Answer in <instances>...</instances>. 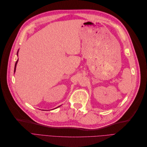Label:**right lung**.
<instances>
[{"mask_svg":"<svg viewBox=\"0 0 147 147\" xmlns=\"http://www.w3.org/2000/svg\"><path fill=\"white\" fill-rule=\"evenodd\" d=\"M18 52H17V55H18ZM18 60L16 61V63H15V70H16V64H17V63H18Z\"/></svg>","mask_w":147,"mask_h":147,"instance_id":"add662e5","label":"right lung"}]
</instances>
